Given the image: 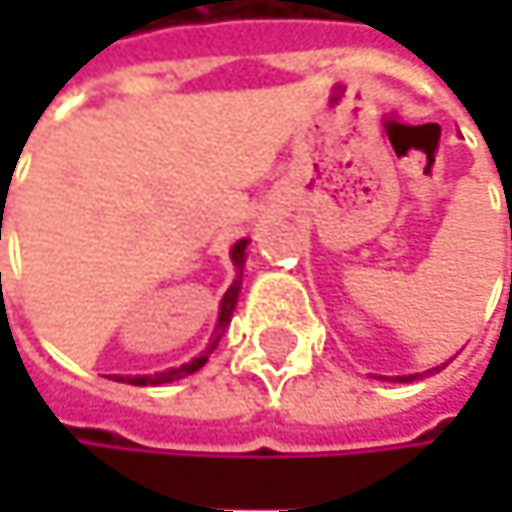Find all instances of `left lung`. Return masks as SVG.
<instances>
[{"label": "left lung", "instance_id": "obj_1", "mask_svg": "<svg viewBox=\"0 0 512 512\" xmlns=\"http://www.w3.org/2000/svg\"><path fill=\"white\" fill-rule=\"evenodd\" d=\"M445 367V364H442ZM442 367H430L427 373H433V370H442ZM424 373H409V376H391V379H397V382H412V379H421ZM379 379H385V376H379Z\"/></svg>", "mask_w": 512, "mask_h": 512}]
</instances>
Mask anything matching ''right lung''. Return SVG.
<instances>
[{
    "mask_svg": "<svg viewBox=\"0 0 512 512\" xmlns=\"http://www.w3.org/2000/svg\"><path fill=\"white\" fill-rule=\"evenodd\" d=\"M246 249H249V240H246V237L237 240V243L231 246V263H234L237 275H234V284L225 290V296H222V302H219V320H216V329H213V338H210L207 350H204L201 356L192 358V361L180 364V367H168V370L148 373V376H130V385H168V382H177V379H183V376H189V373H195V370H201V367L207 364V358H210V353L219 347V341H222V335H225V329H228V323H231V317H234V308H237V299H240V287H243ZM121 379H124V376H121Z\"/></svg>",
    "mask_w": 512,
    "mask_h": 512,
    "instance_id": "obj_1",
    "label": "right lung"
}]
</instances>
